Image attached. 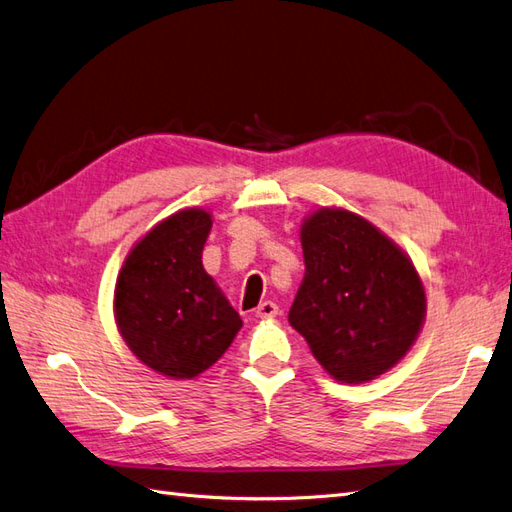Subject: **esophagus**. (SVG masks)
Here are the masks:
<instances>
[{
	"instance_id": "obj_1",
	"label": "esophagus",
	"mask_w": 512,
	"mask_h": 512,
	"mask_svg": "<svg viewBox=\"0 0 512 512\" xmlns=\"http://www.w3.org/2000/svg\"><path fill=\"white\" fill-rule=\"evenodd\" d=\"M278 313H280V308L276 302H263L256 308V317H260V319H273V317H278Z\"/></svg>"
}]
</instances>
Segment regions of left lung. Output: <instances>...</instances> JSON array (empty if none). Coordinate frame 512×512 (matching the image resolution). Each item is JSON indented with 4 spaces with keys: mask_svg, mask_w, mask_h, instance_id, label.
Masks as SVG:
<instances>
[{
    "mask_svg": "<svg viewBox=\"0 0 512 512\" xmlns=\"http://www.w3.org/2000/svg\"><path fill=\"white\" fill-rule=\"evenodd\" d=\"M299 239L306 273L289 323L336 382L376 380L408 354L426 319L413 260L345 208L310 213Z\"/></svg>",
    "mask_w": 512,
    "mask_h": 512,
    "instance_id": "obj_1",
    "label": "left lung"
}]
</instances>
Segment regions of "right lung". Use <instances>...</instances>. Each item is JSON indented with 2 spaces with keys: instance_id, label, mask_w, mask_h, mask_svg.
Instances as JSON below:
<instances>
[{
  "instance_id": "obj_1",
  "label": "right lung",
  "mask_w": 512,
  "mask_h": 512,
  "mask_svg": "<svg viewBox=\"0 0 512 512\" xmlns=\"http://www.w3.org/2000/svg\"><path fill=\"white\" fill-rule=\"evenodd\" d=\"M213 215L162 219L123 260L115 321L132 354L171 380H193L226 354L243 321L202 265Z\"/></svg>"
}]
</instances>
